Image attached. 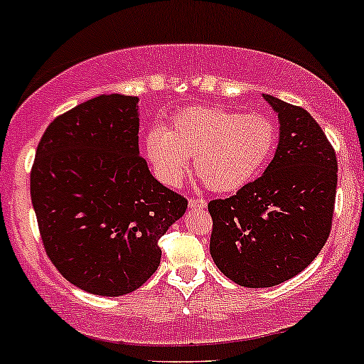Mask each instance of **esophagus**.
Returning <instances> with one entry per match:
<instances>
[{"label":"esophagus","mask_w":364,"mask_h":364,"mask_svg":"<svg viewBox=\"0 0 364 364\" xmlns=\"http://www.w3.org/2000/svg\"><path fill=\"white\" fill-rule=\"evenodd\" d=\"M189 208L191 210H205L206 201L203 198H191L189 199Z\"/></svg>","instance_id":"esophagus-1"}]
</instances>
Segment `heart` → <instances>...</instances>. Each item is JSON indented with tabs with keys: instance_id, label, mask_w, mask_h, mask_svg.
I'll use <instances>...</instances> for the list:
<instances>
[{
	"instance_id": "heart-1",
	"label": "heart",
	"mask_w": 364,
	"mask_h": 364,
	"mask_svg": "<svg viewBox=\"0 0 364 364\" xmlns=\"http://www.w3.org/2000/svg\"><path fill=\"white\" fill-rule=\"evenodd\" d=\"M277 132L259 112L240 114L224 107L187 109L170 124L146 136V154L168 186H178L194 168L217 193H236L255 181L274 152Z\"/></svg>"
}]
</instances>
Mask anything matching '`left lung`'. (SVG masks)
Segmentation results:
<instances>
[{
	"label": "left lung",
	"instance_id": "1",
	"mask_svg": "<svg viewBox=\"0 0 364 364\" xmlns=\"http://www.w3.org/2000/svg\"><path fill=\"white\" fill-rule=\"evenodd\" d=\"M264 99L279 121L274 158L234 196L208 203L212 259L246 288L276 287L318 257L337 194V156L321 127L299 105Z\"/></svg>",
	"mask_w": 364,
	"mask_h": 364
}]
</instances>
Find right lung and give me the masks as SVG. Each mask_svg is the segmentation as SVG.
<instances>
[{"mask_svg": "<svg viewBox=\"0 0 364 364\" xmlns=\"http://www.w3.org/2000/svg\"><path fill=\"white\" fill-rule=\"evenodd\" d=\"M46 255L62 276L100 296L135 291L161 262L158 241L187 199L139 154V99L99 95L50 123L31 170Z\"/></svg>", "mask_w": 364, "mask_h": 364, "instance_id": "1", "label": "right lung"}]
</instances>
